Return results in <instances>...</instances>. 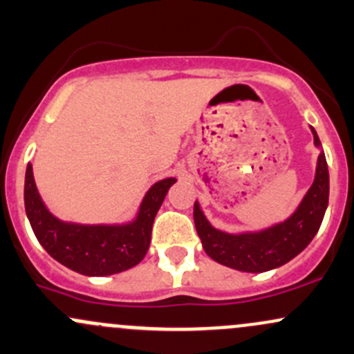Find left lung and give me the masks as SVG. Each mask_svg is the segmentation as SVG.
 Returning <instances> with one entry per match:
<instances>
[{
  "label": "left lung",
  "mask_w": 354,
  "mask_h": 354,
  "mask_svg": "<svg viewBox=\"0 0 354 354\" xmlns=\"http://www.w3.org/2000/svg\"><path fill=\"white\" fill-rule=\"evenodd\" d=\"M313 129V127H310ZM314 145L321 146L313 129ZM329 200V171L324 153L317 158L314 183L306 193L299 208L282 223L257 234H225L205 218L195 201V227L205 252L221 266L242 272H266L281 267L301 254L319 230Z\"/></svg>",
  "instance_id": "left-lung-1"
}]
</instances>
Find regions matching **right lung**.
<instances>
[{
    "label": "right lung",
    "mask_w": 354,
    "mask_h": 354,
    "mask_svg": "<svg viewBox=\"0 0 354 354\" xmlns=\"http://www.w3.org/2000/svg\"><path fill=\"white\" fill-rule=\"evenodd\" d=\"M174 178L158 181L142 200L138 216L126 225H77L58 220L38 195L32 165L26 166L25 209L33 234L57 262L92 277L112 275L138 266L151 242V230Z\"/></svg>",
    "instance_id": "1"
}]
</instances>
